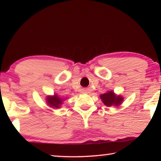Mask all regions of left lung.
<instances>
[{
	"label": "left lung",
	"mask_w": 161,
	"mask_h": 161,
	"mask_svg": "<svg viewBox=\"0 0 161 161\" xmlns=\"http://www.w3.org/2000/svg\"><path fill=\"white\" fill-rule=\"evenodd\" d=\"M100 98L104 104L107 107H111V106L118 107L123 102V97L121 95H116L112 91L101 95Z\"/></svg>",
	"instance_id": "8db88e82"
}]
</instances>
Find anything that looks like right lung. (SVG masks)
Wrapping results in <instances>:
<instances>
[{"label": "right lung", "instance_id": "right-lung-1", "mask_svg": "<svg viewBox=\"0 0 161 161\" xmlns=\"http://www.w3.org/2000/svg\"><path fill=\"white\" fill-rule=\"evenodd\" d=\"M63 99L59 97L55 94L53 96H47L46 97V102L50 107L52 108H59L60 105L62 104Z\"/></svg>", "mask_w": 161, "mask_h": 161}]
</instances>
